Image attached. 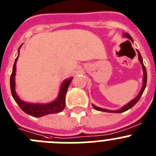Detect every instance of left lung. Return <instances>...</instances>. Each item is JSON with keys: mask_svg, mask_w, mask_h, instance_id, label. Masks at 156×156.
Here are the masks:
<instances>
[{"mask_svg": "<svg viewBox=\"0 0 156 156\" xmlns=\"http://www.w3.org/2000/svg\"><path fill=\"white\" fill-rule=\"evenodd\" d=\"M123 37H126V38L129 39L131 41H133V39H132L131 36L129 35V34H127V33H124V34H123ZM137 53H138L139 61H140V64H141V66H142L143 73H144V78H143L142 88H141V90H140V91L139 92V94H137V97L135 98H133V100L130 101H129L128 104H126V105H124L123 107H122V108H121V109H119V110H114V111H112V110H108V109H105V108H98V107H97V106H95L94 105H93V108H94L95 110H98V111H101V112H115V113H120V112H123L127 111L128 109L131 108L132 107H133V106L134 105L136 104L137 101H138L139 99H140V98L141 97V95H142L143 92H144V89H145V87H146V83H147V72H146L145 66H144V63H143V59H142V57H141V55H140V53L138 51H137Z\"/></svg>", "mask_w": 156, "mask_h": 156, "instance_id": "left-lung-1", "label": "left lung"}]
</instances>
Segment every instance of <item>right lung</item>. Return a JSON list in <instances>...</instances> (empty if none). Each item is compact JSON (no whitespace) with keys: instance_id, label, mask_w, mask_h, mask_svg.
<instances>
[{"instance_id":"add662e5","label":"right lung","mask_w":156,"mask_h":156,"mask_svg":"<svg viewBox=\"0 0 156 156\" xmlns=\"http://www.w3.org/2000/svg\"><path fill=\"white\" fill-rule=\"evenodd\" d=\"M22 45L19 48V49L21 48ZM19 55L16 58L15 63L13 65L12 73L10 78V87L11 91H12V97L16 102L19 105L22 110L28 115H32L34 117H41L44 115H49V114L58 113L62 111L66 107V94L68 90V87L69 86L73 78H69L66 80L62 83L60 91H59L58 96L55 101H54L51 103L48 104H33V103L25 102L23 101L19 98L16 92V83H15V76H16V62H17Z\"/></svg>"}]
</instances>
